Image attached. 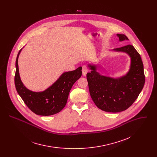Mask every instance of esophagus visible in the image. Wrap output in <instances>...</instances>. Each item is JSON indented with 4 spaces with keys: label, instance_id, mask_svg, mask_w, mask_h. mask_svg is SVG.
Returning <instances> with one entry per match:
<instances>
[{
    "label": "esophagus",
    "instance_id": "esophagus-1",
    "mask_svg": "<svg viewBox=\"0 0 157 157\" xmlns=\"http://www.w3.org/2000/svg\"><path fill=\"white\" fill-rule=\"evenodd\" d=\"M88 72V69L86 65L83 66V67H82V74H83V75L85 76Z\"/></svg>",
    "mask_w": 157,
    "mask_h": 157
}]
</instances>
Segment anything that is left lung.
<instances>
[{
    "label": "left lung",
    "mask_w": 157,
    "mask_h": 157,
    "mask_svg": "<svg viewBox=\"0 0 157 157\" xmlns=\"http://www.w3.org/2000/svg\"><path fill=\"white\" fill-rule=\"evenodd\" d=\"M119 40H129L124 34H117ZM123 52L131 57V66L128 73L114 78L101 75L97 67L88 65L90 72L86 74L90 97L95 105L105 112H119L126 110L136 100L145 83L143 64L140 54L132 45L113 49Z\"/></svg>",
    "instance_id": "8db88e82"
}]
</instances>
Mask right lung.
<instances>
[{"instance_id":"right-lung-1","label":"right lung","mask_w":157,"mask_h":157,"mask_svg":"<svg viewBox=\"0 0 157 157\" xmlns=\"http://www.w3.org/2000/svg\"><path fill=\"white\" fill-rule=\"evenodd\" d=\"M19 51L16 61L14 83L16 89L29 109L37 115L49 116L60 112L65 106L70 90L80 78L82 67L63 73L50 87L42 92H33L27 89L21 81L18 67Z\"/></svg>"}]
</instances>
